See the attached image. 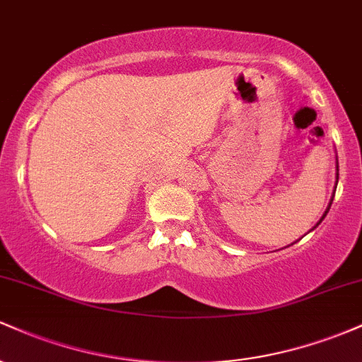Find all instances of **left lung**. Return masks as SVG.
<instances>
[{
	"mask_svg": "<svg viewBox=\"0 0 362 362\" xmlns=\"http://www.w3.org/2000/svg\"><path fill=\"white\" fill-rule=\"evenodd\" d=\"M337 180H339V165H337ZM332 201H334V197H332V199H330V204H328V207H327V211H325V214H323V218H325V216H327V213H328V209H330V206H332ZM323 218H322V219H320V221H318V224L323 221Z\"/></svg>",
	"mask_w": 362,
	"mask_h": 362,
	"instance_id": "1",
	"label": "left lung"
}]
</instances>
